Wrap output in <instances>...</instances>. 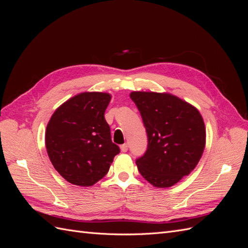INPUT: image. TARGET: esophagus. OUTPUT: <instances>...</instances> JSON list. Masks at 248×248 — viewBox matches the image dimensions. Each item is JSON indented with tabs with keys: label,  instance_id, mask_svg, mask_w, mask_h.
I'll return each mask as SVG.
<instances>
[{
	"label": "esophagus",
	"instance_id": "34e87169",
	"mask_svg": "<svg viewBox=\"0 0 248 248\" xmlns=\"http://www.w3.org/2000/svg\"><path fill=\"white\" fill-rule=\"evenodd\" d=\"M127 150H128V145H127V144L121 145V151L122 152H127Z\"/></svg>",
	"mask_w": 248,
	"mask_h": 248
}]
</instances>
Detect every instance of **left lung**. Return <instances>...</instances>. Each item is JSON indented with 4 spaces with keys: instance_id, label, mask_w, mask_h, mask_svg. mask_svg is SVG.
<instances>
[{
    "instance_id": "1",
    "label": "left lung",
    "mask_w": 248,
    "mask_h": 248,
    "mask_svg": "<svg viewBox=\"0 0 248 248\" xmlns=\"http://www.w3.org/2000/svg\"><path fill=\"white\" fill-rule=\"evenodd\" d=\"M148 137L144 155L136 160L139 171L156 187H170L197 167L206 142L199 110L178 97L132 92Z\"/></svg>"
}]
</instances>
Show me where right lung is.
<instances>
[{
	"mask_svg": "<svg viewBox=\"0 0 248 248\" xmlns=\"http://www.w3.org/2000/svg\"><path fill=\"white\" fill-rule=\"evenodd\" d=\"M109 101L108 93H81L58 108L49 120L46 132L47 154L69 183L91 186L98 182L120 153L104 118Z\"/></svg>",
	"mask_w": 248,
	"mask_h": 248,
	"instance_id": "1",
	"label": "right lung"
}]
</instances>
